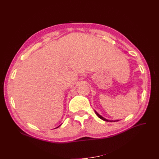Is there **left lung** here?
<instances>
[{
  "label": "left lung",
  "instance_id": "obj_1",
  "mask_svg": "<svg viewBox=\"0 0 159 159\" xmlns=\"http://www.w3.org/2000/svg\"><path fill=\"white\" fill-rule=\"evenodd\" d=\"M96 115H97V116H98V117H99V118H100V119H101V120H104V121H109V120H106V119H104V117H102V116H100V115H99L98 113L97 112H96ZM117 121V120H115V121Z\"/></svg>",
  "mask_w": 159,
  "mask_h": 159
}]
</instances>
